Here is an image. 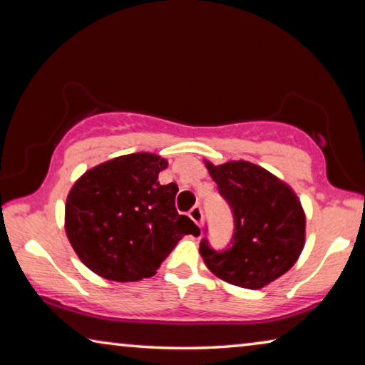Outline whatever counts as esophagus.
<instances>
[{
    "label": "esophagus",
    "instance_id": "obj_1",
    "mask_svg": "<svg viewBox=\"0 0 365 365\" xmlns=\"http://www.w3.org/2000/svg\"><path fill=\"white\" fill-rule=\"evenodd\" d=\"M188 215H190V219L193 220L197 227L202 225V211H201L200 206H193V207H191Z\"/></svg>",
    "mask_w": 365,
    "mask_h": 365
}]
</instances>
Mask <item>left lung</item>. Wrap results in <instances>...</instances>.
<instances>
[{"label":"left lung","mask_w":365,"mask_h":365,"mask_svg":"<svg viewBox=\"0 0 365 365\" xmlns=\"http://www.w3.org/2000/svg\"><path fill=\"white\" fill-rule=\"evenodd\" d=\"M205 164L235 219L227 250L214 251L202 240L205 264L230 285L264 288L292 269L304 248L306 214L299 197L279 177L248 160Z\"/></svg>","instance_id":"8db88e82"}]
</instances>
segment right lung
<instances>
[{"label": "right lung", "instance_id": "1", "mask_svg": "<svg viewBox=\"0 0 365 365\" xmlns=\"http://www.w3.org/2000/svg\"><path fill=\"white\" fill-rule=\"evenodd\" d=\"M168 160L133 153L86 170L66 201V233L86 267L113 282L153 277L183 235H200L175 209V183L160 185Z\"/></svg>", "mask_w": 365, "mask_h": 365}]
</instances>
